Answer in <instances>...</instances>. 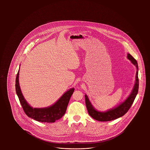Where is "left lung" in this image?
Instances as JSON below:
<instances>
[{
	"instance_id": "1",
	"label": "left lung",
	"mask_w": 150,
	"mask_h": 150,
	"mask_svg": "<svg viewBox=\"0 0 150 150\" xmlns=\"http://www.w3.org/2000/svg\"><path fill=\"white\" fill-rule=\"evenodd\" d=\"M128 58L131 62L136 66L137 71L136 74V83L134 88L128 98L121 105L114 108L109 110L106 112H100L95 110L91 105L88 96L85 95L86 107L88 114L93 119L99 121H110L117 119L125 115L133 104L139 90V78H138V64L136 60L130 55L128 54Z\"/></svg>"
}]
</instances>
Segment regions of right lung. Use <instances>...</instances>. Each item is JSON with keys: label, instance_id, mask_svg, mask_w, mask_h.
<instances>
[{"label": "right lung", "instance_id": "right-lung-1", "mask_svg": "<svg viewBox=\"0 0 150 150\" xmlns=\"http://www.w3.org/2000/svg\"><path fill=\"white\" fill-rule=\"evenodd\" d=\"M19 71L16 80V90L20 103L25 113L29 117L42 122H54L64 115L70 97L74 89L71 88L65 92L61 98L52 106L49 107L37 108L30 107L25 100L19 85Z\"/></svg>", "mask_w": 150, "mask_h": 150}]
</instances>
